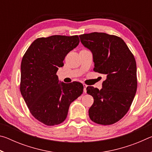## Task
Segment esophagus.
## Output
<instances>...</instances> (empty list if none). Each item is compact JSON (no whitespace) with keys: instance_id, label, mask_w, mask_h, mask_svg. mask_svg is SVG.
Returning a JSON list of instances; mask_svg holds the SVG:
<instances>
[{"instance_id":"obj_1","label":"esophagus","mask_w":152,"mask_h":152,"mask_svg":"<svg viewBox=\"0 0 152 152\" xmlns=\"http://www.w3.org/2000/svg\"><path fill=\"white\" fill-rule=\"evenodd\" d=\"M83 86H84V93H86V87L87 85L85 84H83Z\"/></svg>"}]
</instances>
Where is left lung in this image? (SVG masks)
Listing matches in <instances>:
<instances>
[{"label":"left lung","mask_w":152,"mask_h":152,"mask_svg":"<svg viewBox=\"0 0 152 152\" xmlns=\"http://www.w3.org/2000/svg\"><path fill=\"white\" fill-rule=\"evenodd\" d=\"M79 37L82 44L92 51L93 70L106 76L102 89L86 88L87 93L94 99L88 110L90 119L100 125L114 124L128 112L137 91L134 56L118 36L94 32Z\"/></svg>","instance_id":"8db88e82"}]
</instances>
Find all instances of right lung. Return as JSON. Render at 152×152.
Masks as SVG:
<instances>
[{"instance_id":"add662e5","label":"right lung","mask_w":152,"mask_h":152,"mask_svg":"<svg viewBox=\"0 0 152 152\" xmlns=\"http://www.w3.org/2000/svg\"><path fill=\"white\" fill-rule=\"evenodd\" d=\"M79 42L78 35L37 38L23 57L20 93L31 114L48 126L64 121L70 104L83 92L80 82L59 83L56 75L66 56Z\"/></svg>"}]
</instances>
